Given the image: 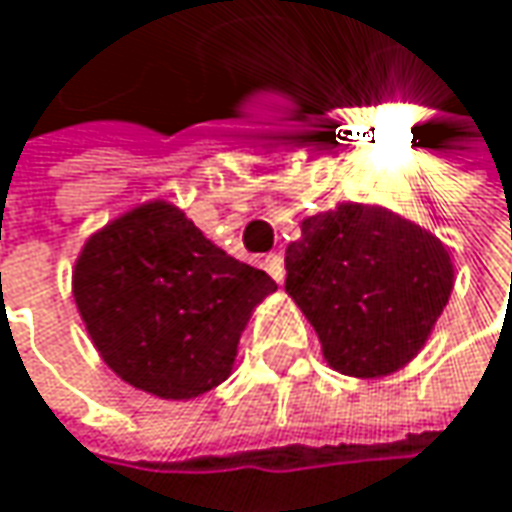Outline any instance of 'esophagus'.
Masks as SVG:
<instances>
[{"instance_id":"34e87169","label":"esophagus","mask_w":512,"mask_h":512,"mask_svg":"<svg viewBox=\"0 0 512 512\" xmlns=\"http://www.w3.org/2000/svg\"><path fill=\"white\" fill-rule=\"evenodd\" d=\"M264 270L279 281V284L284 281V259H281L279 253H270V256L264 259Z\"/></svg>"}]
</instances>
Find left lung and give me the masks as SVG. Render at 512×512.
<instances>
[{"label": "left lung", "instance_id": "left-lung-1", "mask_svg": "<svg viewBox=\"0 0 512 512\" xmlns=\"http://www.w3.org/2000/svg\"><path fill=\"white\" fill-rule=\"evenodd\" d=\"M284 267V290L318 332L327 363L352 377L406 366L454 290L451 256L437 236L355 202L304 219Z\"/></svg>", "mask_w": 512, "mask_h": 512}]
</instances>
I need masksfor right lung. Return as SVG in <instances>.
Masks as SVG:
<instances>
[{
  "label": "right lung",
  "instance_id": "obj_1",
  "mask_svg": "<svg viewBox=\"0 0 512 512\" xmlns=\"http://www.w3.org/2000/svg\"><path fill=\"white\" fill-rule=\"evenodd\" d=\"M276 290L177 208L149 202L89 239L72 293L106 366L135 389L188 400L231 375L253 307Z\"/></svg>",
  "mask_w": 512,
  "mask_h": 512
}]
</instances>
